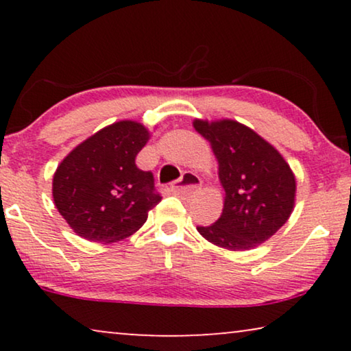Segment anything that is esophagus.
<instances>
[{"label":"esophagus","instance_id":"34e87169","mask_svg":"<svg viewBox=\"0 0 351 351\" xmlns=\"http://www.w3.org/2000/svg\"><path fill=\"white\" fill-rule=\"evenodd\" d=\"M201 185H203V180L193 172H184L180 179L171 185V191L176 195H190L199 190Z\"/></svg>","mask_w":351,"mask_h":351}]
</instances>
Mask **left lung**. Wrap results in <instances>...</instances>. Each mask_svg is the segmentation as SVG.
Returning <instances> with one entry per match:
<instances>
[{"label":"left lung","instance_id":"8db88e82","mask_svg":"<svg viewBox=\"0 0 351 351\" xmlns=\"http://www.w3.org/2000/svg\"><path fill=\"white\" fill-rule=\"evenodd\" d=\"M210 142L225 190L222 215L208 227H196L215 246L247 251L273 237L294 208L295 179L278 150L232 119L193 123Z\"/></svg>","mask_w":351,"mask_h":351}]
</instances>
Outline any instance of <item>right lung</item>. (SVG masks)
I'll return each mask as SVG.
<instances>
[{"instance_id": "obj_1", "label": "right lung", "mask_w": 351, "mask_h": 351, "mask_svg": "<svg viewBox=\"0 0 351 351\" xmlns=\"http://www.w3.org/2000/svg\"><path fill=\"white\" fill-rule=\"evenodd\" d=\"M150 134L141 123L119 121L86 138L65 156L52 180L56 208L75 233L114 243L136 233L161 201L137 153Z\"/></svg>"}]
</instances>
